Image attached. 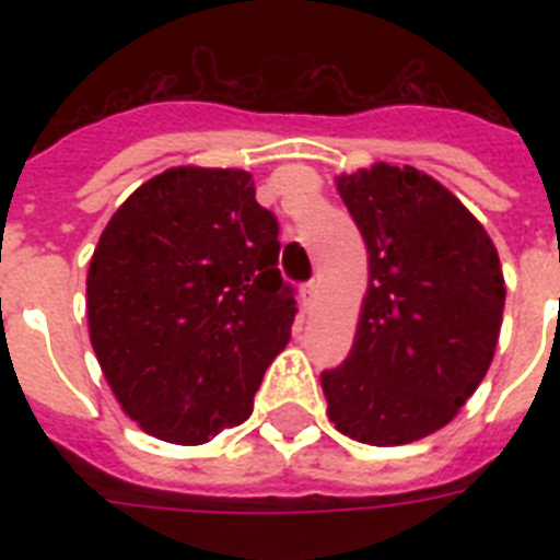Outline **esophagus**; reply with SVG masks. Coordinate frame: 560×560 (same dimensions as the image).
<instances>
[{
  "label": "esophagus",
  "instance_id": "obj_1",
  "mask_svg": "<svg viewBox=\"0 0 560 560\" xmlns=\"http://www.w3.org/2000/svg\"><path fill=\"white\" fill-rule=\"evenodd\" d=\"M316 296H319V288H316L314 281L302 284V311H314Z\"/></svg>",
  "mask_w": 560,
  "mask_h": 560
}]
</instances>
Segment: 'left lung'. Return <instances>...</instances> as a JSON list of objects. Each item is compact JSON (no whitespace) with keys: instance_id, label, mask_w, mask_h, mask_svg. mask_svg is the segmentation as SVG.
<instances>
[{"instance_id":"1","label":"left lung","mask_w":560,"mask_h":560,"mask_svg":"<svg viewBox=\"0 0 560 560\" xmlns=\"http://www.w3.org/2000/svg\"><path fill=\"white\" fill-rule=\"evenodd\" d=\"M369 249V290L323 392L337 430L392 447L442 430L494 360L505 281L474 214L439 179L377 162L337 177Z\"/></svg>"}]
</instances>
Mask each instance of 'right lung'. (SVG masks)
<instances>
[{"mask_svg": "<svg viewBox=\"0 0 560 560\" xmlns=\"http://www.w3.org/2000/svg\"><path fill=\"white\" fill-rule=\"evenodd\" d=\"M279 220L235 168H168L101 232L86 276L90 340L144 433L206 444L244 424L290 340Z\"/></svg>", "mask_w": 560, "mask_h": 560, "instance_id": "1", "label": "right lung"}]
</instances>
